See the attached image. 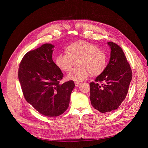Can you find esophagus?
Segmentation results:
<instances>
[{"instance_id": "obj_1", "label": "esophagus", "mask_w": 148, "mask_h": 148, "mask_svg": "<svg viewBox=\"0 0 148 148\" xmlns=\"http://www.w3.org/2000/svg\"><path fill=\"white\" fill-rule=\"evenodd\" d=\"M80 84H81V83H79V82H75V86L76 87L79 86Z\"/></svg>"}]
</instances>
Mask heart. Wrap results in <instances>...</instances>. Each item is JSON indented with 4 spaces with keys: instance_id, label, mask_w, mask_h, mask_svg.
I'll list each match as a JSON object with an SVG mask.
<instances>
[{
    "instance_id": "obj_1",
    "label": "heart",
    "mask_w": 148,
    "mask_h": 148,
    "mask_svg": "<svg viewBox=\"0 0 148 148\" xmlns=\"http://www.w3.org/2000/svg\"><path fill=\"white\" fill-rule=\"evenodd\" d=\"M68 53H60L56 59V64L62 70L69 71L78 60L79 67L70 71L67 78L75 82L86 79L90 74H101L107 65L106 54L96 45L86 41H79L71 44L66 49Z\"/></svg>"
}]
</instances>
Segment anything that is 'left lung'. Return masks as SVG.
I'll return each mask as SVG.
<instances>
[{"instance_id":"left-lung-1","label":"left lung","mask_w":148,"mask_h":148,"mask_svg":"<svg viewBox=\"0 0 148 148\" xmlns=\"http://www.w3.org/2000/svg\"><path fill=\"white\" fill-rule=\"evenodd\" d=\"M110 47V57L104 71L90 83V100L94 108L101 113L110 112L119 107L125 99L132 71L121 47L113 42ZM104 83L99 85L98 83Z\"/></svg>"}]
</instances>
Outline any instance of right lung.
<instances>
[{
    "instance_id": "1",
    "label": "right lung",
    "mask_w": 148,
    "mask_h": 148,
    "mask_svg": "<svg viewBox=\"0 0 148 148\" xmlns=\"http://www.w3.org/2000/svg\"><path fill=\"white\" fill-rule=\"evenodd\" d=\"M54 45L44 44L27 52L18 68V80L27 102L41 114L56 117L64 113L75 86L73 81L59 82L64 75L52 59Z\"/></svg>"
}]
</instances>
